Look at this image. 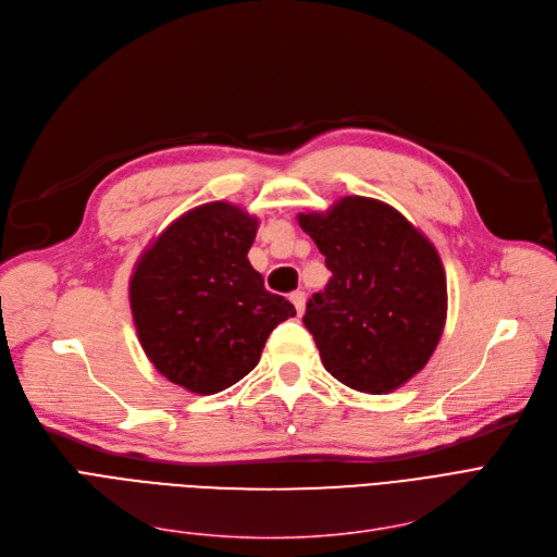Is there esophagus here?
<instances>
[{
  "instance_id": "obj_1",
  "label": "esophagus",
  "mask_w": 557,
  "mask_h": 557,
  "mask_svg": "<svg viewBox=\"0 0 557 557\" xmlns=\"http://www.w3.org/2000/svg\"><path fill=\"white\" fill-rule=\"evenodd\" d=\"M289 301L295 304V308H297V312H299V314L304 312V308H306V295L301 293V289H297V293L289 295Z\"/></svg>"
}]
</instances>
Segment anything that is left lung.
<instances>
[{
	"label": "left lung",
	"instance_id": "left-lung-1",
	"mask_svg": "<svg viewBox=\"0 0 557 557\" xmlns=\"http://www.w3.org/2000/svg\"><path fill=\"white\" fill-rule=\"evenodd\" d=\"M297 220L333 274L304 314L326 372L367 394L401 387L429 362L444 331L437 249L399 210L369 197H344L326 213Z\"/></svg>",
	"mask_w": 557,
	"mask_h": 557
}]
</instances>
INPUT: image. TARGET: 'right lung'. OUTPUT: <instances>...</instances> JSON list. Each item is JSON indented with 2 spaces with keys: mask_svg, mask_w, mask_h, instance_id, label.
Segmentation results:
<instances>
[{
  "mask_svg": "<svg viewBox=\"0 0 557 557\" xmlns=\"http://www.w3.org/2000/svg\"><path fill=\"white\" fill-rule=\"evenodd\" d=\"M256 228L240 206L210 201L174 220L136 262L128 301L143 349L188 392L215 394L245 379L270 333L297 314L251 268Z\"/></svg>",
  "mask_w": 557,
  "mask_h": 557,
  "instance_id": "right-lung-1",
  "label": "right lung"
}]
</instances>
